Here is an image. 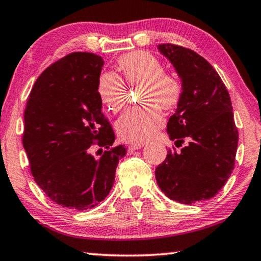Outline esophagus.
<instances>
[{
	"instance_id": "obj_1",
	"label": "esophagus",
	"mask_w": 261,
	"mask_h": 261,
	"mask_svg": "<svg viewBox=\"0 0 261 261\" xmlns=\"http://www.w3.org/2000/svg\"><path fill=\"white\" fill-rule=\"evenodd\" d=\"M142 147H144V145H141V144H133V145H129V147H128V149H129V151H137V149L142 148Z\"/></svg>"
}]
</instances>
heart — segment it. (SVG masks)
<instances>
[{
	"label": "heart",
	"instance_id": "1",
	"mask_svg": "<svg viewBox=\"0 0 261 261\" xmlns=\"http://www.w3.org/2000/svg\"><path fill=\"white\" fill-rule=\"evenodd\" d=\"M119 67L130 85L142 84V107L129 108L116 121V132L126 142L142 144L154 137L163 126L164 115L159 107L170 109L179 101L181 84L172 74L164 72L163 64L151 53L138 51L121 57ZM99 99L112 112L122 108L126 101V85L112 71L101 73L97 83Z\"/></svg>",
	"mask_w": 261,
	"mask_h": 261
}]
</instances>
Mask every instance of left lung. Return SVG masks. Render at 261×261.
Masks as SVG:
<instances>
[{
	"label": "left lung",
	"mask_w": 261,
	"mask_h": 261,
	"mask_svg": "<svg viewBox=\"0 0 261 261\" xmlns=\"http://www.w3.org/2000/svg\"><path fill=\"white\" fill-rule=\"evenodd\" d=\"M181 82L177 109L167 122L171 140L189 144L169 149L155 169L160 190L172 201L192 204L215 196L234 169L239 134L229 92L215 69L197 53L158 45Z\"/></svg>",
	"instance_id": "8db88e82"
}]
</instances>
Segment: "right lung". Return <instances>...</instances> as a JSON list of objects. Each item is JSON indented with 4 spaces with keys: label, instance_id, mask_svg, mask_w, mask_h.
Listing matches in <instances>:
<instances>
[{
    "label": "right lung",
    "instance_id": "obj_1",
    "mask_svg": "<svg viewBox=\"0 0 261 261\" xmlns=\"http://www.w3.org/2000/svg\"><path fill=\"white\" fill-rule=\"evenodd\" d=\"M105 60L76 52L52 64L35 82L24 110L23 148L35 183L52 202L88 210L112 190L127 148L102 113L97 83ZM106 151L97 157L93 142Z\"/></svg>",
    "mask_w": 261,
    "mask_h": 261
}]
</instances>
